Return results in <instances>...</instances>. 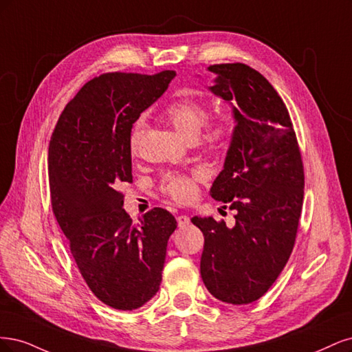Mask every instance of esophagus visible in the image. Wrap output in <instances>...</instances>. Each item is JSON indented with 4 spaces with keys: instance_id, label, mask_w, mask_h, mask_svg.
Wrapping results in <instances>:
<instances>
[{
    "instance_id": "obj_1",
    "label": "esophagus",
    "mask_w": 352,
    "mask_h": 352,
    "mask_svg": "<svg viewBox=\"0 0 352 352\" xmlns=\"http://www.w3.org/2000/svg\"><path fill=\"white\" fill-rule=\"evenodd\" d=\"M177 222L179 228H186V226H188L190 223V218L186 217V214H179V217H177Z\"/></svg>"
}]
</instances>
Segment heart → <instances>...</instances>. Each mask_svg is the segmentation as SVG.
<instances>
[{"label": "heart", "instance_id": "heart-1", "mask_svg": "<svg viewBox=\"0 0 352 352\" xmlns=\"http://www.w3.org/2000/svg\"><path fill=\"white\" fill-rule=\"evenodd\" d=\"M164 117L171 122V126L186 138L192 142L199 138L201 127L208 121V107L203 100L197 98H179L168 104L164 109ZM147 122L144 117L135 120L130 131V147L131 152H138L146 133ZM232 133V122L230 118H219L213 121L208 127L203 143L206 146H221ZM164 190L168 196L179 203L190 201L196 196V183L192 178L184 175H168L164 179Z\"/></svg>", "mask_w": 352, "mask_h": 352}]
</instances>
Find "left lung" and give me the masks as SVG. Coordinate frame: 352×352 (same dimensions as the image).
<instances>
[{"label": "left lung", "instance_id": "1", "mask_svg": "<svg viewBox=\"0 0 352 352\" xmlns=\"http://www.w3.org/2000/svg\"><path fill=\"white\" fill-rule=\"evenodd\" d=\"M210 92L232 109L235 127L210 196L236 210L235 225L192 217L205 235L200 275L214 298L258 300L291 256L304 196L301 153L288 109L266 78L241 63L208 67Z\"/></svg>", "mask_w": 352, "mask_h": 352}]
</instances>
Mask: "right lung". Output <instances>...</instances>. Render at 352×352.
Instances as JSON below:
<instances>
[{"mask_svg":"<svg viewBox=\"0 0 352 352\" xmlns=\"http://www.w3.org/2000/svg\"><path fill=\"white\" fill-rule=\"evenodd\" d=\"M175 72L108 73L87 82L67 104L51 135L52 210L87 287L107 305L134 310L160 289L166 245L177 228L155 208L133 225L121 183H131L130 131L160 99Z\"/></svg>","mask_w":352,"mask_h":352,"instance_id":"obj_1","label":"right lung"}]
</instances>
